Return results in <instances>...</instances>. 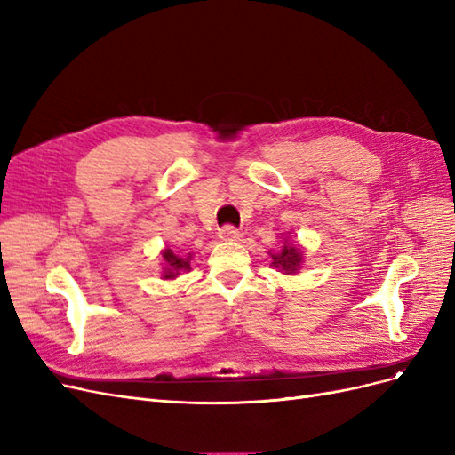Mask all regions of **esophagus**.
I'll list each match as a JSON object with an SVG mask.
<instances>
[{
    "label": "esophagus",
    "instance_id": "esophagus-1",
    "mask_svg": "<svg viewBox=\"0 0 455 455\" xmlns=\"http://www.w3.org/2000/svg\"><path fill=\"white\" fill-rule=\"evenodd\" d=\"M219 238L221 240H238L240 238V230L232 225H225L219 228Z\"/></svg>",
    "mask_w": 455,
    "mask_h": 455
}]
</instances>
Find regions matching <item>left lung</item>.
Listing matches in <instances>:
<instances>
[{
    "label": "left lung",
    "instance_id": "obj_1",
    "mask_svg": "<svg viewBox=\"0 0 455 455\" xmlns=\"http://www.w3.org/2000/svg\"><path fill=\"white\" fill-rule=\"evenodd\" d=\"M270 257H272L270 267H272V268H280V270H283V272H287V274L297 272V270H299V265H300V260H302L300 249H299L297 243H285V245L280 249V251L270 253Z\"/></svg>",
    "mask_w": 455,
    "mask_h": 455
}]
</instances>
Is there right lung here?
I'll use <instances>...</instances> for the list:
<instances>
[{
    "mask_svg": "<svg viewBox=\"0 0 455 455\" xmlns=\"http://www.w3.org/2000/svg\"><path fill=\"white\" fill-rule=\"evenodd\" d=\"M163 259L166 265L164 280H173V277H178V274L190 270V259H193V255L188 253L187 257H180V255H175L172 249H164Z\"/></svg>",
    "mask_w": 455,
    "mask_h": 455,
    "instance_id": "add662e5",
    "label": "right lung"
}]
</instances>
